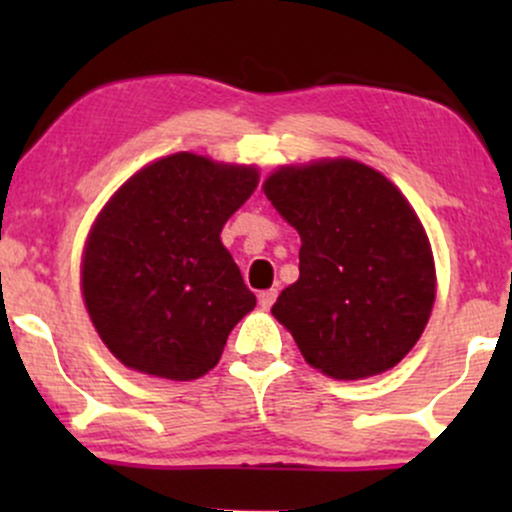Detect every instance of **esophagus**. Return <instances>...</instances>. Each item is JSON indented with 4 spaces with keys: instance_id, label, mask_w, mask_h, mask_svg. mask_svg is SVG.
<instances>
[{
    "instance_id": "esophagus-1",
    "label": "esophagus",
    "mask_w": 512,
    "mask_h": 512,
    "mask_svg": "<svg viewBox=\"0 0 512 512\" xmlns=\"http://www.w3.org/2000/svg\"><path fill=\"white\" fill-rule=\"evenodd\" d=\"M257 301H260L262 308H272V303L276 301V291L274 289L260 291V293H257Z\"/></svg>"
}]
</instances>
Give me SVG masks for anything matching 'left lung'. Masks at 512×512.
<instances>
[{
  "label": "left lung",
  "instance_id": "8db88e82",
  "mask_svg": "<svg viewBox=\"0 0 512 512\" xmlns=\"http://www.w3.org/2000/svg\"><path fill=\"white\" fill-rule=\"evenodd\" d=\"M264 195L301 236V276L272 315L305 361L337 380L402 361L436 301L431 245L402 192L339 158L276 170Z\"/></svg>",
  "mask_w": 512,
  "mask_h": 512
}]
</instances>
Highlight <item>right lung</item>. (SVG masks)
Here are the masks:
<instances>
[{
	"label": "right lung",
	"mask_w": 512,
	"mask_h": 512,
	"mask_svg": "<svg viewBox=\"0 0 512 512\" xmlns=\"http://www.w3.org/2000/svg\"><path fill=\"white\" fill-rule=\"evenodd\" d=\"M257 170L173 154L132 175L88 236L81 286L98 334L127 368L195 380L255 308L221 228Z\"/></svg>",
	"instance_id": "1"
}]
</instances>
